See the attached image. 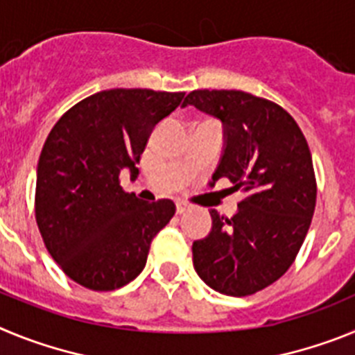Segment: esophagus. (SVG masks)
Returning <instances> with one entry per match:
<instances>
[{
	"label": "esophagus",
	"instance_id": "esophagus-1",
	"mask_svg": "<svg viewBox=\"0 0 355 355\" xmlns=\"http://www.w3.org/2000/svg\"><path fill=\"white\" fill-rule=\"evenodd\" d=\"M188 209H190V206L187 205V202H183V200H178V202H175V211L180 213H184V211H188Z\"/></svg>",
	"mask_w": 355,
	"mask_h": 355
}]
</instances>
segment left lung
I'll list each match as a JSON object with an SVG mask.
<instances>
[{
  "instance_id": "obj_1",
  "label": "left lung",
  "mask_w": 355,
  "mask_h": 355,
  "mask_svg": "<svg viewBox=\"0 0 355 355\" xmlns=\"http://www.w3.org/2000/svg\"><path fill=\"white\" fill-rule=\"evenodd\" d=\"M218 119L224 149L211 178L243 190L231 218L211 209V231L193 241V268L218 293L245 297L275 283L293 263L316 205L313 159L286 110L241 90H193L183 106Z\"/></svg>"
}]
</instances>
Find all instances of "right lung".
<instances>
[{"mask_svg": "<svg viewBox=\"0 0 355 355\" xmlns=\"http://www.w3.org/2000/svg\"><path fill=\"white\" fill-rule=\"evenodd\" d=\"M183 92L110 89L72 106L56 122L37 165L35 218L46 249L81 286H126L147 261L153 238L175 205L144 202L119 183L135 167L158 122L183 101Z\"/></svg>", "mask_w": 355, "mask_h": 355, "instance_id": "obj_1", "label": "right lung"}]
</instances>
